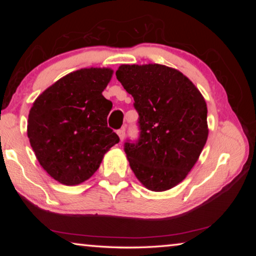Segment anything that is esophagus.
Here are the masks:
<instances>
[{
    "label": "esophagus",
    "instance_id": "1",
    "mask_svg": "<svg viewBox=\"0 0 256 256\" xmlns=\"http://www.w3.org/2000/svg\"><path fill=\"white\" fill-rule=\"evenodd\" d=\"M118 136H120V141L124 140V138H125V128H122L118 130Z\"/></svg>",
    "mask_w": 256,
    "mask_h": 256
}]
</instances>
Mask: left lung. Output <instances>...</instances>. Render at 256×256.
Wrapping results in <instances>:
<instances>
[{
  "label": "left lung",
  "instance_id": "8db88e82",
  "mask_svg": "<svg viewBox=\"0 0 256 256\" xmlns=\"http://www.w3.org/2000/svg\"><path fill=\"white\" fill-rule=\"evenodd\" d=\"M116 78L132 94L138 114V140L124 144L131 170L154 192L174 188L206 142L204 98L183 73L160 64H124Z\"/></svg>",
  "mask_w": 256,
  "mask_h": 256
}]
</instances>
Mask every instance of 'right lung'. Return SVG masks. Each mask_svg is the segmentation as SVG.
I'll return each mask as SVG.
<instances>
[{"instance_id":"obj_1","label":"right lung","mask_w":256,"mask_h":256,"mask_svg":"<svg viewBox=\"0 0 256 256\" xmlns=\"http://www.w3.org/2000/svg\"><path fill=\"white\" fill-rule=\"evenodd\" d=\"M110 68H81L47 88L29 112L27 134L42 167L60 183L90 178L120 142L107 125L112 104L102 96Z\"/></svg>"}]
</instances>
